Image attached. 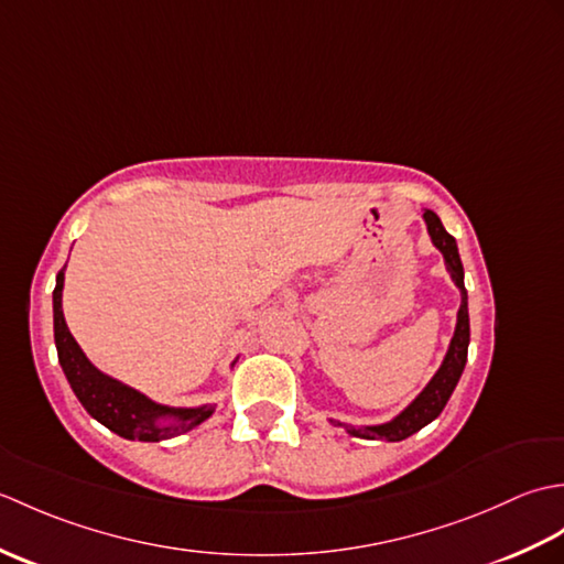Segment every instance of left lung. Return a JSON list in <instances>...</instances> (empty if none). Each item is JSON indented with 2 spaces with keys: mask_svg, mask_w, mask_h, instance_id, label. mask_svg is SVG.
<instances>
[{
  "mask_svg": "<svg viewBox=\"0 0 564 564\" xmlns=\"http://www.w3.org/2000/svg\"><path fill=\"white\" fill-rule=\"evenodd\" d=\"M424 223H426V232L431 237V245H434L441 254L443 261H446V271L451 273V281L455 283V289L460 291V307H458V319H455V332L448 344V351L443 356V361L438 370L426 382V388L416 394V398L404 406V410L392 416L390 422L382 424H346L337 422V419H329L334 426H341L346 434L358 436V438H370V441H402L416 434L419 429H424L426 424L434 422V419L443 412V406L451 400V394L458 386V380L463 376V368L467 361V344H470V317H467V291H465V271H463V261L458 254V245H455L453 235L446 232L441 218L434 210H424Z\"/></svg>",
  "mask_w": 564,
  "mask_h": 564,
  "instance_id": "left-lung-1",
  "label": "left lung"
}]
</instances>
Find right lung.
Masks as SVG:
<instances>
[{"mask_svg":"<svg viewBox=\"0 0 564 564\" xmlns=\"http://www.w3.org/2000/svg\"><path fill=\"white\" fill-rule=\"evenodd\" d=\"M63 285L65 269L57 273L53 291V329L57 361L69 382L72 392L77 394L84 410H87L99 424L111 429L113 434L128 441L158 443L174 436H182L215 412V404L198 406H172L150 400L145 392L126 386L118 378L106 376L94 366L87 354L72 337L63 313ZM235 366V361H232Z\"/></svg>","mask_w":564,"mask_h":564,"instance_id":"add662e5","label":"right lung"}]
</instances>
